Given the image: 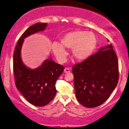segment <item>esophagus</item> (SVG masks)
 I'll list each match as a JSON object with an SVG mask.
<instances>
[{"label": "esophagus", "mask_w": 129, "mask_h": 129, "mask_svg": "<svg viewBox=\"0 0 129 129\" xmlns=\"http://www.w3.org/2000/svg\"><path fill=\"white\" fill-rule=\"evenodd\" d=\"M64 71L65 73H68L70 72V69L69 68H66L64 69V71Z\"/></svg>", "instance_id": "34e87169"}]
</instances>
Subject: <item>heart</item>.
<instances>
[{
	"instance_id": "1",
	"label": "heart",
	"mask_w": 129,
	"mask_h": 129,
	"mask_svg": "<svg viewBox=\"0 0 129 129\" xmlns=\"http://www.w3.org/2000/svg\"><path fill=\"white\" fill-rule=\"evenodd\" d=\"M97 45L96 36L92 32L74 31L66 34L56 42L52 45V50L60 63L66 61L67 52L64 48H71L73 57L79 61H83L90 57Z\"/></svg>"
}]
</instances>
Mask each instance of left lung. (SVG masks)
<instances>
[{
    "label": "left lung",
    "instance_id": "obj_1",
    "mask_svg": "<svg viewBox=\"0 0 129 129\" xmlns=\"http://www.w3.org/2000/svg\"><path fill=\"white\" fill-rule=\"evenodd\" d=\"M72 69L77 99L87 108L104 103L118 83V59L111 44Z\"/></svg>",
    "mask_w": 129,
    "mask_h": 129
}]
</instances>
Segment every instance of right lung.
I'll use <instances>...</instances> for the list:
<instances>
[{
    "label": "right lung",
    "mask_w": 129,
    "mask_h": 129,
    "mask_svg": "<svg viewBox=\"0 0 129 129\" xmlns=\"http://www.w3.org/2000/svg\"><path fill=\"white\" fill-rule=\"evenodd\" d=\"M47 25V23L38 22L27 28L18 42L13 59L16 87L28 102L37 107L45 106L55 97L56 81L62 73L64 67L50 58L38 68L30 69L21 59V50L24 39L44 31Z\"/></svg>",
    "instance_id": "1"
}]
</instances>
